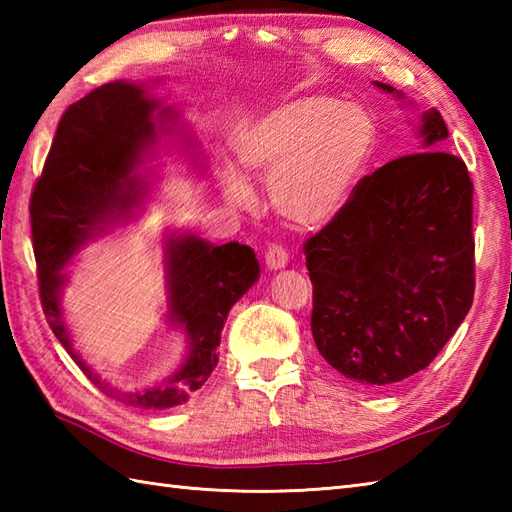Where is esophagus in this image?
Listing matches in <instances>:
<instances>
[{
	"label": "esophagus",
	"mask_w": 512,
	"mask_h": 512,
	"mask_svg": "<svg viewBox=\"0 0 512 512\" xmlns=\"http://www.w3.org/2000/svg\"><path fill=\"white\" fill-rule=\"evenodd\" d=\"M266 266L268 270H284L288 266V253L281 246L273 244L266 250Z\"/></svg>",
	"instance_id": "34e87169"
}]
</instances>
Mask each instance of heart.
I'll return each mask as SVG.
<instances>
[{
	"instance_id": "b5f03b06",
	"label": "heart",
	"mask_w": 512,
	"mask_h": 512,
	"mask_svg": "<svg viewBox=\"0 0 512 512\" xmlns=\"http://www.w3.org/2000/svg\"><path fill=\"white\" fill-rule=\"evenodd\" d=\"M378 147V125L365 105L299 94L277 101L250 118L235 138V160L266 178L273 211L295 226L321 228L339 217ZM222 193L246 209L253 191L239 171L226 167Z\"/></svg>"
}]
</instances>
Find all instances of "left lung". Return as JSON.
Returning a JSON list of instances; mask_svg holds the SVG:
<instances>
[{
  "label": "left lung",
  "mask_w": 512,
  "mask_h": 512,
  "mask_svg": "<svg viewBox=\"0 0 512 512\" xmlns=\"http://www.w3.org/2000/svg\"><path fill=\"white\" fill-rule=\"evenodd\" d=\"M418 138L422 151L365 176L343 213L303 246L317 350L372 389L427 367L473 303V182L460 158L438 151L449 138L438 110L420 114Z\"/></svg>",
  "instance_id": "8db88e82"
}]
</instances>
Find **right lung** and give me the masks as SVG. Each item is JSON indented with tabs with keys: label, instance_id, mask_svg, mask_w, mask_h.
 Here are the masks:
<instances>
[{
	"label": "right lung",
	"instance_id": "right-lung-1",
	"mask_svg": "<svg viewBox=\"0 0 512 512\" xmlns=\"http://www.w3.org/2000/svg\"><path fill=\"white\" fill-rule=\"evenodd\" d=\"M169 147L204 171L176 107L151 94L147 83L101 85L63 114L30 200L39 295L54 336L103 394L140 409L182 405L209 380L228 312L259 279L250 246H217L191 231H165L167 323L187 336L182 363L158 383L123 391L74 350L63 312L65 268L85 246L134 220L149 198L151 162Z\"/></svg>",
	"mask_w": 512,
	"mask_h": 512
}]
</instances>
